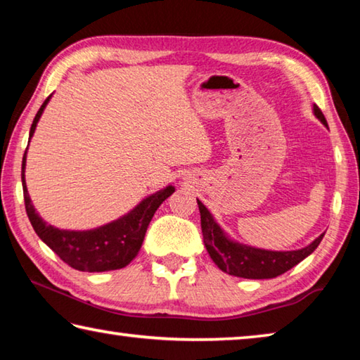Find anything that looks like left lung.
Instances as JSON below:
<instances>
[{
	"label": "left lung",
	"mask_w": 360,
	"mask_h": 360,
	"mask_svg": "<svg viewBox=\"0 0 360 360\" xmlns=\"http://www.w3.org/2000/svg\"><path fill=\"white\" fill-rule=\"evenodd\" d=\"M313 114L321 120V124L327 127L324 114L316 105H313ZM197 203L200 216H202V233L206 251L212 262L224 273H229L231 276L246 279L276 278L314 252V249L324 238V233H321L308 246L295 249V251H270V249L245 245L231 238L198 198Z\"/></svg>",
	"instance_id": "1"
}]
</instances>
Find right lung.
Masks as SVG:
<instances>
[{
	"instance_id": "add662e5",
	"label": "right lung",
	"mask_w": 360,
	"mask_h": 360,
	"mask_svg": "<svg viewBox=\"0 0 360 360\" xmlns=\"http://www.w3.org/2000/svg\"><path fill=\"white\" fill-rule=\"evenodd\" d=\"M52 95H49L42 103L38 114L30 129L28 144L34 135L36 125L41 119L42 112L51 101ZM28 150V148H27ZM27 150L22 160V187L23 198H25V210L30 222H32L36 235L56 252L65 264L79 271L100 273L109 270H119L130 264L136 257L144 241L146 230L165 200L174 192V186H167L143 198L135 208L127 214L120 216L115 221L100 225L90 230H63L47 224L38 212L30 198L27 182H25V167H27Z\"/></svg>"
}]
</instances>
